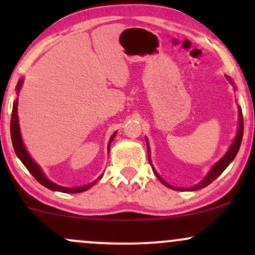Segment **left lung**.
I'll return each mask as SVG.
<instances>
[{
    "label": "left lung",
    "mask_w": 255,
    "mask_h": 255,
    "mask_svg": "<svg viewBox=\"0 0 255 255\" xmlns=\"http://www.w3.org/2000/svg\"><path fill=\"white\" fill-rule=\"evenodd\" d=\"M226 78H227L228 81H230L231 84L233 85V81H232V80H231L230 76H226ZM238 112H239V126H238V132H237V135H236L235 140H233L232 145L230 146V149H228V151H227V153H226V155L223 156V158L221 159L220 161H217V163H216L215 165H213V168L211 169L210 173L207 174L206 177H205V179L202 180L201 182H199V184L195 185V186L190 187V189H179V187H174V186H171V185H169L168 182L164 181V180L161 179V177L158 175V173H156V171L154 170L153 165H151L150 156L148 155L149 163H150L151 168H153L154 174H155V175L158 176V179L160 180V181L163 182V184L165 185V186L170 187V189H173V190H180V191H196V190H200V189H202V187H205V186H207V185H210L211 182L213 181V180L217 179V177L220 176L221 174L223 173V170H225V169L227 168L228 165H230L231 161H232L233 159L236 158V155H237V153H238V150H239V146H241V143H242V138H243V128H244V126H243V116H242V110H241V107H239ZM146 145H148V144H146ZM148 154H149V145H148Z\"/></svg>",
    "instance_id": "8db88e82"
}]
</instances>
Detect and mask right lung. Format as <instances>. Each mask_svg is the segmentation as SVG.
<instances>
[{
  "label": "right lung",
  "instance_id": "obj_1",
  "mask_svg": "<svg viewBox=\"0 0 255 255\" xmlns=\"http://www.w3.org/2000/svg\"><path fill=\"white\" fill-rule=\"evenodd\" d=\"M22 82H23V80H19V82H18V84H17V87H16L17 92L19 91L20 87H22ZM17 105H18V100H16V101L13 102V107H12V116H11V138H12V144H13L14 151H16L18 158L20 159V161H22V163L24 164V166L28 169V171H29V173L32 174L33 176H34V179L37 180V181L39 182V184H42L43 186H45L49 190H53V191L66 192V194H78V192H82V191H86V190H89L90 187L94 186V185L96 184L97 180L101 179L102 176H100V177H97V180H95L94 182H91V184L84 185V186H80V187H64V186H60V185L54 184L53 181H50V180H49L48 177L45 176L44 174H43V171L40 170L39 165H38V164L35 163V161L33 160L32 158H30V155H29V154H28L27 149H25L24 144H23L22 135H20L19 123H18ZM115 135H116V132L113 133L111 139H110L109 149H110V145H111V142L113 140V138H115Z\"/></svg>",
  "mask_w": 255,
  "mask_h": 255
}]
</instances>
